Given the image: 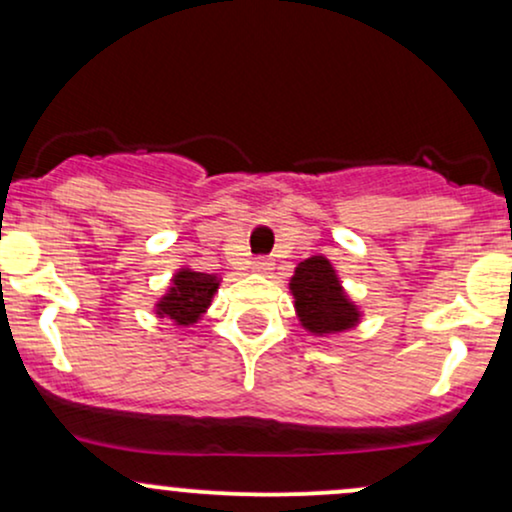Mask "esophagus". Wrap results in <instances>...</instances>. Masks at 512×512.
<instances>
[{
    "mask_svg": "<svg viewBox=\"0 0 512 512\" xmlns=\"http://www.w3.org/2000/svg\"><path fill=\"white\" fill-rule=\"evenodd\" d=\"M272 269H274V262L272 260H264V257H260V260H255L252 262V272H257V274H272Z\"/></svg>",
    "mask_w": 512,
    "mask_h": 512,
    "instance_id": "1",
    "label": "esophagus"
}]
</instances>
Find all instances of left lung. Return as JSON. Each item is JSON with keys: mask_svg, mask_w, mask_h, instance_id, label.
<instances>
[{"mask_svg": "<svg viewBox=\"0 0 512 512\" xmlns=\"http://www.w3.org/2000/svg\"><path fill=\"white\" fill-rule=\"evenodd\" d=\"M289 289L296 298V315L310 334L327 337V334L346 332L358 325L361 310L346 296L339 281L337 269L322 255L303 260L291 276Z\"/></svg>", "mask_w": 512, "mask_h": 512, "instance_id": "obj_1", "label": "left lung"}]
</instances>
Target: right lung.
<instances>
[{
    "instance_id": "right-lung-1",
    "label": "right lung",
    "mask_w": 512,
    "mask_h": 512,
    "mask_svg": "<svg viewBox=\"0 0 512 512\" xmlns=\"http://www.w3.org/2000/svg\"><path fill=\"white\" fill-rule=\"evenodd\" d=\"M219 276L195 272V269L182 267L175 272L173 284H170L168 293L158 298L156 315L168 317L175 325H195V322L207 313L214 298L216 289H219Z\"/></svg>"
}]
</instances>
